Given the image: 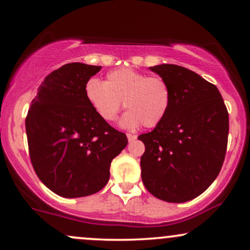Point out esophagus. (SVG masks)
Here are the masks:
<instances>
[{"label":"esophagus","instance_id":"esophagus-1","mask_svg":"<svg viewBox=\"0 0 250 250\" xmlns=\"http://www.w3.org/2000/svg\"><path fill=\"white\" fill-rule=\"evenodd\" d=\"M136 138H138V136H136L135 134H131V133H127V139H128L129 142L134 141V140H135Z\"/></svg>","mask_w":250,"mask_h":250}]
</instances>
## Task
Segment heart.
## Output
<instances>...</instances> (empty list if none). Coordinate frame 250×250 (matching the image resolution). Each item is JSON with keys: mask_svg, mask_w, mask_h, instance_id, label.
<instances>
[{"mask_svg": "<svg viewBox=\"0 0 250 250\" xmlns=\"http://www.w3.org/2000/svg\"><path fill=\"white\" fill-rule=\"evenodd\" d=\"M85 98L99 117L114 122L123 107L121 119L125 128L141 125L155 127L166 117L172 102L169 85L157 76H148L131 68H119L107 75L105 82L91 78L85 84Z\"/></svg>", "mask_w": 250, "mask_h": 250, "instance_id": "b5f03b06", "label": "heart"}]
</instances>
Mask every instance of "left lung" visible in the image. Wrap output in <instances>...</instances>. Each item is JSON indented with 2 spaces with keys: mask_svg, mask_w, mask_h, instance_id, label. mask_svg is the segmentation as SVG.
I'll use <instances>...</instances> for the list:
<instances>
[{
  "mask_svg": "<svg viewBox=\"0 0 250 250\" xmlns=\"http://www.w3.org/2000/svg\"><path fill=\"white\" fill-rule=\"evenodd\" d=\"M169 85L172 102L163 122L139 135L146 151L141 176L160 200L186 203L214 182L228 146L229 114L214 84L176 64L150 67Z\"/></svg>",
  "mask_w": 250,
  "mask_h": 250,
  "instance_id": "8db88e82",
  "label": "left lung"
}]
</instances>
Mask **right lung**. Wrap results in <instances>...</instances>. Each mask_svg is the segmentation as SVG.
<instances>
[{"label": "right lung", "mask_w": 250, "mask_h": 250, "mask_svg": "<svg viewBox=\"0 0 250 250\" xmlns=\"http://www.w3.org/2000/svg\"><path fill=\"white\" fill-rule=\"evenodd\" d=\"M101 66L63 64L40 85L26 117L29 156L39 179L58 196L97 193L110 177V164L127 146L124 133L95 114L85 84Z\"/></svg>", "instance_id": "obj_1"}]
</instances>
